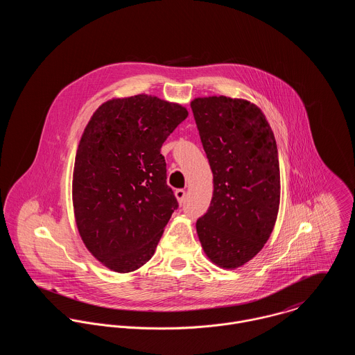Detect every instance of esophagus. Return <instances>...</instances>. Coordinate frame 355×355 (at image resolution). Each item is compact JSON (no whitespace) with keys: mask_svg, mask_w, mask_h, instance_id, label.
<instances>
[{"mask_svg":"<svg viewBox=\"0 0 355 355\" xmlns=\"http://www.w3.org/2000/svg\"><path fill=\"white\" fill-rule=\"evenodd\" d=\"M175 197H176L178 202L183 203L184 200H186V191L184 190H176L175 191Z\"/></svg>","mask_w":355,"mask_h":355,"instance_id":"34e87169","label":"esophagus"}]
</instances>
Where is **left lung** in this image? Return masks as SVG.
<instances>
[{
	"label": "left lung",
	"instance_id": "obj_1",
	"mask_svg": "<svg viewBox=\"0 0 355 355\" xmlns=\"http://www.w3.org/2000/svg\"><path fill=\"white\" fill-rule=\"evenodd\" d=\"M191 109L213 172V197L197 221L207 258L236 269L261 252L280 205V166L273 131L248 100L211 96Z\"/></svg>",
	"mask_w": 355,
	"mask_h": 355
}]
</instances>
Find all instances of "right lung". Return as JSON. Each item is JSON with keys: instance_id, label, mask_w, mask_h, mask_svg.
Returning a JSON list of instances; mask_svg holds the SVG:
<instances>
[{"instance_id": "obj_1", "label": "right lung", "mask_w": 355, "mask_h": 355, "mask_svg": "<svg viewBox=\"0 0 355 355\" xmlns=\"http://www.w3.org/2000/svg\"><path fill=\"white\" fill-rule=\"evenodd\" d=\"M187 116L179 103L138 94L103 102L83 131L72 179L76 227L113 272L145 265L179 206L159 150Z\"/></svg>"}]
</instances>
